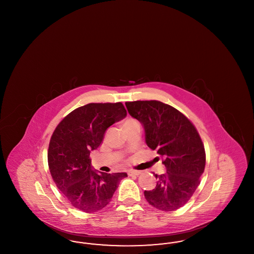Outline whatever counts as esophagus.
<instances>
[{
  "label": "esophagus",
  "instance_id": "34e87169",
  "mask_svg": "<svg viewBox=\"0 0 254 254\" xmlns=\"http://www.w3.org/2000/svg\"><path fill=\"white\" fill-rule=\"evenodd\" d=\"M140 174H141V171H139V170H130V171H128V175L129 176H138Z\"/></svg>",
  "mask_w": 254,
  "mask_h": 254
}]
</instances>
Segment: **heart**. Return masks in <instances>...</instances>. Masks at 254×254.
<instances>
[{
    "label": "heart",
    "instance_id": "heart-1",
    "mask_svg": "<svg viewBox=\"0 0 254 254\" xmlns=\"http://www.w3.org/2000/svg\"><path fill=\"white\" fill-rule=\"evenodd\" d=\"M134 126H139V123L136 121L135 119H132V118H127L123 124V127H124L125 130L131 127H134Z\"/></svg>",
    "mask_w": 254,
    "mask_h": 254
}]
</instances>
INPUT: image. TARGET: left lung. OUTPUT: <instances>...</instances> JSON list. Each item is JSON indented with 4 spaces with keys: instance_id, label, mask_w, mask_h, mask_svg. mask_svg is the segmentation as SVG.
<instances>
[{
    "instance_id": "8db88e82",
    "label": "left lung",
    "mask_w": 254,
    "mask_h": 254,
    "mask_svg": "<svg viewBox=\"0 0 254 254\" xmlns=\"http://www.w3.org/2000/svg\"><path fill=\"white\" fill-rule=\"evenodd\" d=\"M130 116L142 124L145 143L164 158L167 172L154 174L155 189L145 190L146 201L163 211L187 204L200 184L205 147L192 123L179 110L159 101L127 102Z\"/></svg>"
}]
</instances>
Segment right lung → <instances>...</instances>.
<instances>
[{
    "instance_id": "right-lung-1",
    "label": "right lung",
    "mask_w": 254,
    "mask_h": 254,
    "mask_svg": "<svg viewBox=\"0 0 254 254\" xmlns=\"http://www.w3.org/2000/svg\"><path fill=\"white\" fill-rule=\"evenodd\" d=\"M127 116L122 103L87 104L74 109L55 128L49 142V170L69 203L84 212H96L111 201L126 172H98L90 152L102 144L110 126Z\"/></svg>"
}]
</instances>
